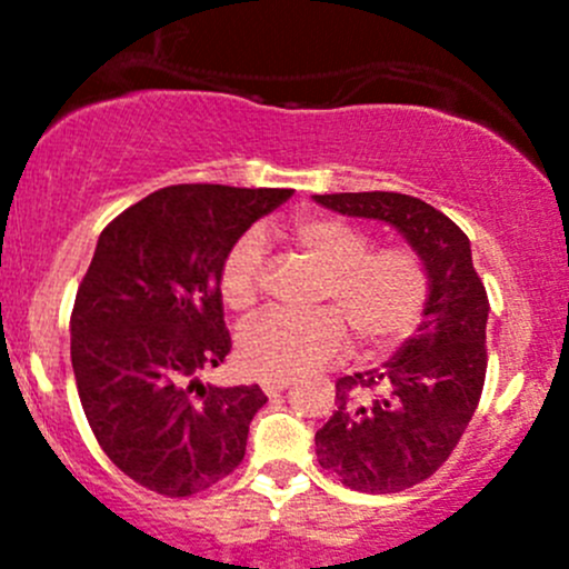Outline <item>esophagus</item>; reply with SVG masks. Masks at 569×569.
<instances>
[{
    "label": "esophagus",
    "instance_id": "obj_1",
    "mask_svg": "<svg viewBox=\"0 0 569 569\" xmlns=\"http://www.w3.org/2000/svg\"><path fill=\"white\" fill-rule=\"evenodd\" d=\"M291 386H295V382H291V380H263V382H261L263 393H267V396L283 393L286 388H291Z\"/></svg>",
    "mask_w": 569,
    "mask_h": 569
}]
</instances>
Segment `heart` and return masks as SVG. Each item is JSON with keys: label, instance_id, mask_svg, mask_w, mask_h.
<instances>
[{"label": "heart", "instance_id": "heart-1", "mask_svg": "<svg viewBox=\"0 0 569 569\" xmlns=\"http://www.w3.org/2000/svg\"><path fill=\"white\" fill-rule=\"evenodd\" d=\"M295 244L325 272L311 313H263L239 332V363L258 380H297L343 358L349 333L369 355L391 352L418 327L429 300V274L416 250L391 244L369 250L360 228L336 217H300L286 228ZM263 239L244 233L220 267V295L233 311L258 300Z\"/></svg>", "mask_w": 569, "mask_h": 569}]
</instances>
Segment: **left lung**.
Listing matches in <instances>:
<instances>
[{
  "label": "left lung",
  "instance_id": "1",
  "mask_svg": "<svg viewBox=\"0 0 569 569\" xmlns=\"http://www.w3.org/2000/svg\"><path fill=\"white\" fill-rule=\"evenodd\" d=\"M319 206L396 228L429 274L421 325L380 369L336 382L317 457L341 485L399 492L440 468L479 405L487 371V291L468 237L423 200L399 192L313 194Z\"/></svg>",
  "mask_w": 569,
  "mask_h": 569
}]
</instances>
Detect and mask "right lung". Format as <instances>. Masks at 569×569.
Listing matches in <instances>:
<instances>
[{
  "label": "right lung",
  "mask_w": 569,
  "mask_h": 569,
  "mask_svg": "<svg viewBox=\"0 0 569 569\" xmlns=\"http://www.w3.org/2000/svg\"><path fill=\"white\" fill-rule=\"evenodd\" d=\"M291 189L178 183L101 231L71 317L79 399L104 455L168 498L226 479L244 457L258 386H203L231 352L220 267Z\"/></svg>",
  "instance_id": "add662e5"
}]
</instances>
